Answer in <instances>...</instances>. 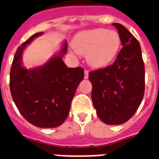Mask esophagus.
Listing matches in <instances>:
<instances>
[{"instance_id":"esophagus-1","label":"esophagus","mask_w":159,"mask_h":159,"mask_svg":"<svg viewBox=\"0 0 159 159\" xmlns=\"http://www.w3.org/2000/svg\"><path fill=\"white\" fill-rule=\"evenodd\" d=\"M84 79H88V77H89V71H88L87 70H84Z\"/></svg>"}]
</instances>
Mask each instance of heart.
<instances>
[{
  "mask_svg": "<svg viewBox=\"0 0 159 159\" xmlns=\"http://www.w3.org/2000/svg\"><path fill=\"white\" fill-rule=\"evenodd\" d=\"M120 46L116 32L104 28L81 32L75 36L73 47L80 54L87 55L89 65L103 68L113 61Z\"/></svg>",
  "mask_w": 159,
  "mask_h": 159,
  "instance_id": "obj_1",
  "label": "heart"
}]
</instances>
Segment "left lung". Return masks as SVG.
<instances>
[{"label":"left lung","instance_id":"left-lung-1","mask_svg":"<svg viewBox=\"0 0 159 159\" xmlns=\"http://www.w3.org/2000/svg\"><path fill=\"white\" fill-rule=\"evenodd\" d=\"M116 27L121 48L114 63L92 70L91 99L98 116L104 123L118 125L134 115L145 90V68L138 39L120 23Z\"/></svg>","mask_w":159,"mask_h":159}]
</instances>
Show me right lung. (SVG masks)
<instances>
[{
  "label": "right lung",
  "mask_w": 159,
  "mask_h": 159,
  "mask_svg": "<svg viewBox=\"0 0 159 159\" xmlns=\"http://www.w3.org/2000/svg\"><path fill=\"white\" fill-rule=\"evenodd\" d=\"M42 33H35L17 48L11 68L10 90L19 112L29 123L50 128L60 126L69 116L76 89L84 79V69L68 68L63 62L67 43L60 55L43 67L27 70L21 66L24 48Z\"/></svg>",
  "instance_id": "right-lung-1"
}]
</instances>
